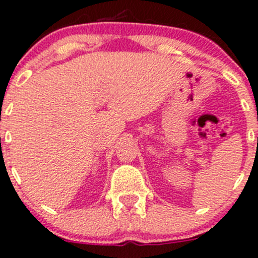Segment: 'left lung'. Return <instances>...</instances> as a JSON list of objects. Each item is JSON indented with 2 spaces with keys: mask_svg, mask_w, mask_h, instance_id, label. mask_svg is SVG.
Segmentation results:
<instances>
[{
  "mask_svg": "<svg viewBox=\"0 0 258 258\" xmlns=\"http://www.w3.org/2000/svg\"><path fill=\"white\" fill-rule=\"evenodd\" d=\"M257 145H258V137H257Z\"/></svg>",
  "mask_w": 258,
  "mask_h": 258,
  "instance_id": "left-lung-1",
  "label": "left lung"
}]
</instances>
